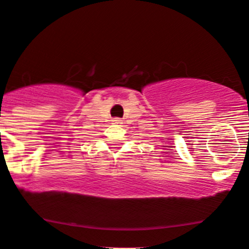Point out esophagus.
Here are the masks:
<instances>
[{
    "instance_id": "obj_1",
    "label": "esophagus",
    "mask_w": 249,
    "mask_h": 249,
    "mask_svg": "<svg viewBox=\"0 0 249 249\" xmlns=\"http://www.w3.org/2000/svg\"><path fill=\"white\" fill-rule=\"evenodd\" d=\"M112 121H114V124H122V121L120 119H115V120H112Z\"/></svg>"
}]
</instances>
